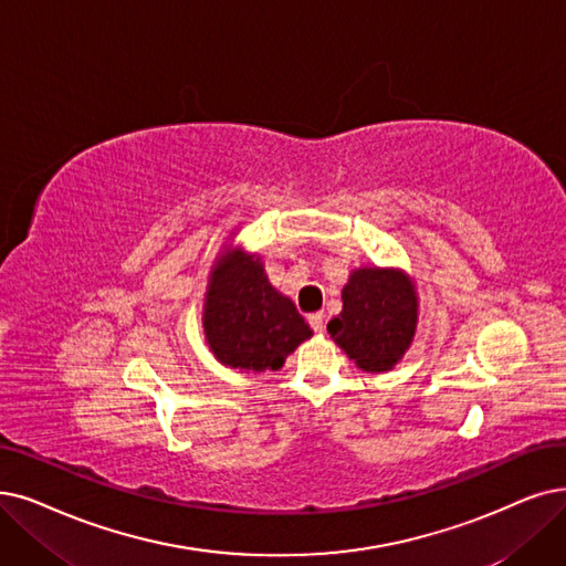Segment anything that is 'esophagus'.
<instances>
[{
	"label": "esophagus",
	"mask_w": 566,
	"mask_h": 566,
	"mask_svg": "<svg viewBox=\"0 0 566 566\" xmlns=\"http://www.w3.org/2000/svg\"><path fill=\"white\" fill-rule=\"evenodd\" d=\"M308 325L313 327V332H323L325 329V315L318 311V313H311L308 315Z\"/></svg>",
	"instance_id": "obj_1"
}]
</instances>
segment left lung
<instances>
[{"label":"left lung","instance_id":"8db88e82","mask_svg":"<svg viewBox=\"0 0 566 566\" xmlns=\"http://www.w3.org/2000/svg\"><path fill=\"white\" fill-rule=\"evenodd\" d=\"M344 308L327 332L361 371H390L411 348L418 295L401 269L359 266L342 292Z\"/></svg>","mask_w":566,"mask_h":566}]
</instances>
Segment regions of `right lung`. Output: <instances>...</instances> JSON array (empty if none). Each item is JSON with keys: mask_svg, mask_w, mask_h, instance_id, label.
I'll return each instance as SVG.
<instances>
[{"mask_svg": "<svg viewBox=\"0 0 566 566\" xmlns=\"http://www.w3.org/2000/svg\"><path fill=\"white\" fill-rule=\"evenodd\" d=\"M201 325L224 367L276 371L313 334L297 306L269 283L262 260L224 248L209 276Z\"/></svg>", "mask_w": 566, "mask_h": 566, "instance_id": "add662e5", "label": "right lung"}]
</instances>
